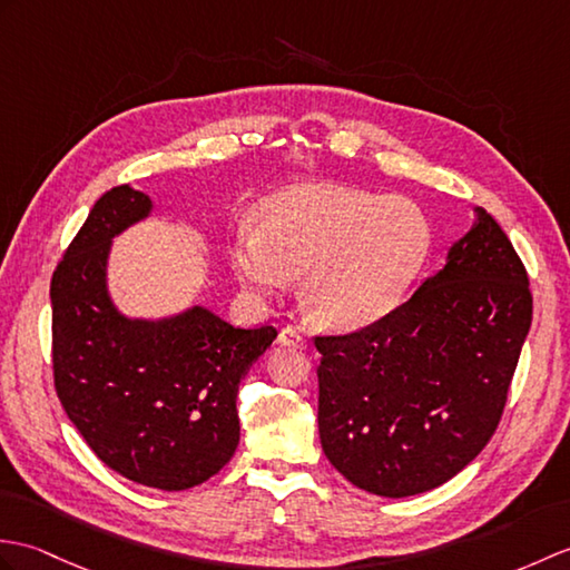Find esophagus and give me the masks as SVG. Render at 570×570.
Wrapping results in <instances>:
<instances>
[{
    "label": "esophagus",
    "instance_id": "34e87169",
    "mask_svg": "<svg viewBox=\"0 0 570 570\" xmlns=\"http://www.w3.org/2000/svg\"><path fill=\"white\" fill-rule=\"evenodd\" d=\"M279 342L282 345H288V347H298V350H306L308 347V340L301 335L298 327H291L286 325L282 333H279Z\"/></svg>",
    "mask_w": 570,
    "mask_h": 570
}]
</instances>
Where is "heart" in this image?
<instances>
[{
	"label": "heart",
	"mask_w": 570,
	"mask_h": 570,
	"mask_svg": "<svg viewBox=\"0 0 570 570\" xmlns=\"http://www.w3.org/2000/svg\"><path fill=\"white\" fill-rule=\"evenodd\" d=\"M430 249V223L403 196L340 184H303L259 208V225L233 237V269L257 294H279L303 274L301 303L330 330H360L389 315Z\"/></svg>",
	"instance_id": "obj_1"
}]
</instances>
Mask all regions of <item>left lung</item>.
Listing matches in <instances>:
<instances>
[{"mask_svg": "<svg viewBox=\"0 0 570 570\" xmlns=\"http://www.w3.org/2000/svg\"><path fill=\"white\" fill-rule=\"evenodd\" d=\"M403 306L315 335L317 430L350 483L405 498L446 483L498 430L532 325L527 269L483 208Z\"/></svg>", "mask_w": 570, "mask_h": 570, "instance_id": "obj_1", "label": "left lung"}]
</instances>
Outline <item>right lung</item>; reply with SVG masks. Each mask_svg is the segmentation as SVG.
<instances>
[{"instance_id":"obj_1","label":"right lung","mask_w":570,"mask_h":570,"mask_svg":"<svg viewBox=\"0 0 570 570\" xmlns=\"http://www.w3.org/2000/svg\"><path fill=\"white\" fill-rule=\"evenodd\" d=\"M114 187L89 210L52 272V381L91 452L124 479L187 491L218 473L240 442L237 386L276 327H235L194 306L128 321L106 291L111 237L150 214Z\"/></svg>"}]
</instances>
